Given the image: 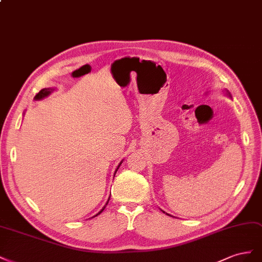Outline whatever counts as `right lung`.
Returning a JSON list of instances; mask_svg holds the SVG:
<instances>
[{"instance_id": "add662e5", "label": "right lung", "mask_w": 262, "mask_h": 262, "mask_svg": "<svg viewBox=\"0 0 262 262\" xmlns=\"http://www.w3.org/2000/svg\"><path fill=\"white\" fill-rule=\"evenodd\" d=\"M50 92H51V90H49V89H42V90H40V91L36 94V96H35V100H40V99H42V98H45V96H47L48 94H50ZM122 163V162H121ZM121 163L118 164V167H117V169L119 168V166H121ZM117 169H116V171H117ZM116 171H115V173H116ZM110 200V199H108ZM107 204V203H106ZM104 208H105V206H104ZM104 208H102V211L101 212H103V210ZM100 212V213H101ZM99 213V214H100ZM98 214V215H99Z\"/></svg>"}]
</instances>
